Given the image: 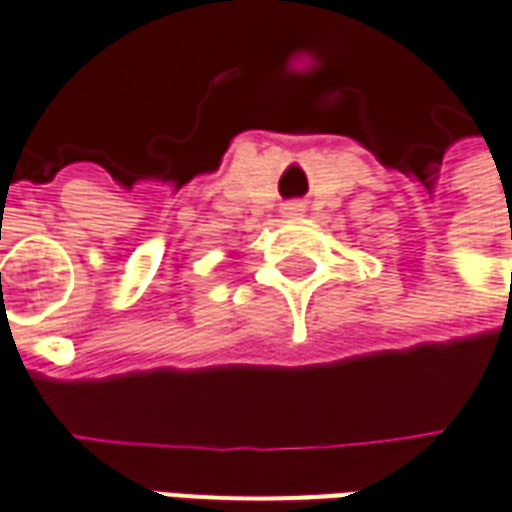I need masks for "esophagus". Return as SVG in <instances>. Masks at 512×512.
<instances>
[{"label":"esophagus","mask_w":512,"mask_h":512,"mask_svg":"<svg viewBox=\"0 0 512 512\" xmlns=\"http://www.w3.org/2000/svg\"><path fill=\"white\" fill-rule=\"evenodd\" d=\"M281 215H284V217L303 215V204H297V201H292V204H284V206H281Z\"/></svg>","instance_id":"esophagus-1"}]
</instances>
